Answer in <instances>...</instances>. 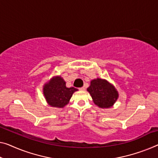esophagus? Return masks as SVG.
Returning <instances> with one entry per match:
<instances>
[{"instance_id":"34e87169","label":"esophagus","mask_w":158,"mask_h":158,"mask_svg":"<svg viewBox=\"0 0 158 158\" xmlns=\"http://www.w3.org/2000/svg\"><path fill=\"white\" fill-rule=\"evenodd\" d=\"M79 90L85 91L86 90V87L85 86H82V87H81V88H79Z\"/></svg>"}]
</instances>
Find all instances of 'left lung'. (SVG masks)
<instances>
[{
    "instance_id": "1",
    "label": "left lung",
    "mask_w": 158,
    "mask_h": 158,
    "mask_svg": "<svg viewBox=\"0 0 158 158\" xmlns=\"http://www.w3.org/2000/svg\"><path fill=\"white\" fill-rule=\"evenodd\" d=\"M87 91L91 94L94 103L102 109L112 107L118 98L116 88L106 79L91 80Z\"/></svg>"
}]
</instances>
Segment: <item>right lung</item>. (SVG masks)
<instances>
[{"label":"right lung","mask_w":158,"mask_h":158,"mask_svg":"<svg viewBox=\"0 0 158 158\" xmlns=\"http://www.w3.org/2000/svg\"><path fill=\"white\" fill-rule=\"evenodd\" d=\"M77 91L78 89L74 87L67 88L64 80L60 76L52 77L43 86V94L47 102L56 108L64 107Z\"/></svg>","instance_id":"right-lung-1"}]
</instances>
